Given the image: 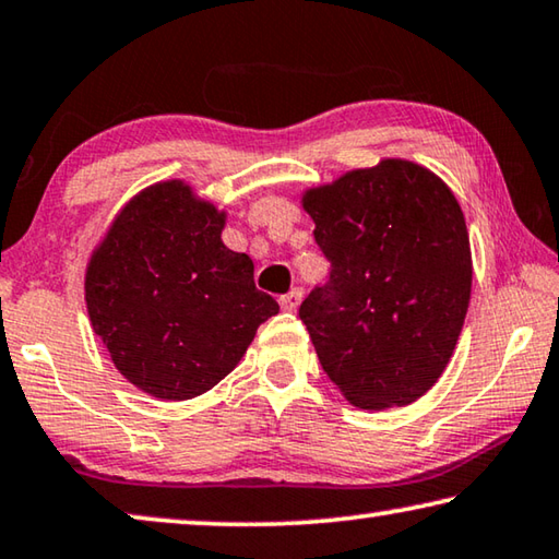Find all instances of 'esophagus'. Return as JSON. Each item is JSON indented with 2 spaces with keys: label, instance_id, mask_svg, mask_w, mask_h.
Instances as JSON below:
<instances>
[{
  "label": "esophagus",
  "instance_id": "esophagus-1",
  "mask_svg": "<svg viewBox=\"0 0 559 559\" xmlns=\"http://www.w3.org/2000/svg\"><path fill=\"white\" fill-rule=\"evenodd\" d=\"M300 300H302V290H300V288H293V290L286 293V296L278 298L281 308L288 310V313H293V310H296V308L300 306Z\"/></svg>",
  "mask_w": 559,
  "mask_h": 559
}]
</instances>
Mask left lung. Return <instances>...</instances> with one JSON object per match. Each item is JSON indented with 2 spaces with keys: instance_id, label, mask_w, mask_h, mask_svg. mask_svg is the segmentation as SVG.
<instances>
[{
  "instance_id": "left-lung-1",
  "label": "left lung",
  "mask_w": 559,
  "mask_h": 559,
  "mask_svg": "<svg viewBox=\"0 0 559 559\" xmlns=\"http://www.w3.org/2000/svg\"><path fill=\"white\" fill-rule=\"evenodd\" d=\"M302 210L330 261L298 310L320 365L359 409L416 402L447 370L471 300L456 197L427 167L382 159L308 189Z\"/></svg>"
}]
</instances>
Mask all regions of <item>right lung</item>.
<instances>
[{
    "label": "right lung",
    "instance_id": "obj_1",
    "mask_svg": "<svg viewBox=\"0 0 559 559\" xmlns=\"http://www.w3.org/2000/svg\"><path fill=\"white\" fill-rule=\"evenodd\" d=\"M224 222L169 179L132 197L91 257V325L120 374L157 400L212 390L278 313L253 283V261L224 246Z\"/></svg>",
    "mask_w": 559,
    "mask_h": 559
}]
</instances>
